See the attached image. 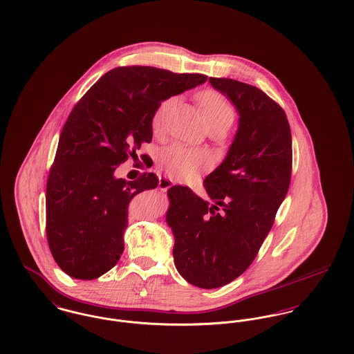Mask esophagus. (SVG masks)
Instances as JSON below:
<instances>
[{"instance_id": "obj_1", "label": "esophagus", "mask_w": 354, "mask_h": 354, "mask_svg": "<svg viewBox=\"0 0 354 354\" xmlns=\"http://www.w3.org/2000/svg\"><path fill=\"white\" fill-rule=\"evenodd\" d=\"M172 185H174V182L167 176H163V178L159 179V189L162 191L168 190L169 187H172Z\"/></svg>"}]
</instances>
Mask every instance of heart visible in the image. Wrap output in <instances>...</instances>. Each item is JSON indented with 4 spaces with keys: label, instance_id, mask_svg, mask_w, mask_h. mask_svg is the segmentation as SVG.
I'll list each match as a JSON object with an SVG mask.
<instances>
[{
    "label": "heart",
    "instance_id": "obj_1",
    "mask_svg": "<svg viewBox=\"0 0 354 354\" xmlns=\"http://www.w3.org/2000/svg\"><path fill=\"white\" fill-rule=\"evenodd\" d=\"M175 98H167L155 110L152 117V129L155 133H162L165 127L167 114L171 109ZM199 102L203 111V117L210 124L232 125L234 120V110L229 102L213 90H206L199 94ZM159 164L164 171L178 179H191L201 171L207 169L212 165V158L205 151L191 149L180 144H172L163 149L159 158Z\"/></svg>",
    "mask_w": 354,
    "mask_h": 354
}]
</instances>
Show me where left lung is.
I'll return each mask as SVG.
<instances>
[{
	"instance_id": "1",
	"label": "left lung",
	"mask_w": 354,
	"mask_h": 354,
	"mask_svg": "<svg viewBox=\"0 0 354 354\" xmlns=\"http://www.w3.org/2000/svg\"><path fill=\"white\" fill-rule=\"evenodd\" d=\"M209 82L237 110V132L223 162L203 182L210 201L172 186L165 214L178 272L205 290L233 281L252 264L287 195L292 165L284 110L254 86Z\"/></svg>"
}]
</instances>
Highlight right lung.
Wrapping results in <instances>:
<instances>
[{"label": "right lung", "instance_id": "obj_1", "mask_svg": "<svg viewBox=\"0 0 354 354\" xmlns=\"http://www.w3.org/2000/svg\"><path fill=\"white\" fill-rule=\"evenodd\" d=\"M206 80L156 67H117L82 97L63 127L47 182V239L63 272L91 280L117 264L128 205L156 189L159 179L148 174L127 182L114 172L151 142L152 117L164 100Z\"/></svg>", "mask_w": 354, "mask_h": 354}]
</instances>
